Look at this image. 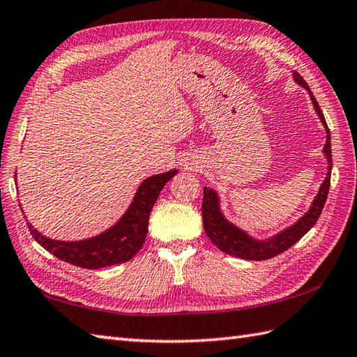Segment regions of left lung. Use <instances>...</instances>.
<instances>
[{
  "label": "left lung",
  "instance_id": "8db88e82",
  "mask_svg": "<svg viewBox=\"0 0 357 357\" xmlns=\"http://www.w3.org/2000/svg\"><path fill=\"white\" fill-rule=\"evenodd\" d=\"M293 78L299 86L304 87L310 93V98H312V101H313V107L317 113V116H319L322 121L325 132H327V141H325V146H324V155L328 161L327 176H325L319 192H317L316 198L312 202V207L308 208L307 213L302 216L299 221H296L293 225L288 227V229L279 231L278 234H275V236L264 239V241H257V239L252 238L248 233L238 229V227L233 225L230 221H227L222 215L221 208H219L218 193L213 190V188L204 187V199H202L204 230H206L207 236L211 239V242H213V244L219 250H222V252L227 255L241 257V259L264 261V259H270V257H275L279 253L285 252V250L294 245L296 242L304 236V234L316 224V221L319 219V216L322 213L325 201H327L328 190H330L331 167H333L330 130H328L327 123H325L324 113L319 107V104H317L316 98L313 96L312 90H310L305 79L302 78L298 72H293Z\"/></svg>",
  "mask_w": 357,
  "mask_h": 357
}]
</instances>
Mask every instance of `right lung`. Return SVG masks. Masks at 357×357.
Masks as SVG:
<instances>
[{
	"mask_svg": "<svg viewBox=\"0 0 357 357\" xmlns=\"http://www.w3.org/2000/svg\"><path fill=\"white\" fill-rule=\"evenodd\" d=\"M178 173L170 170L144 179L119 221L109 230L82 241H55L44 236L32 224L27 227L43 248L64 262L81 268L98 270L130 261L139 252L149 231V216L164 185ZM17 178V176H15Z\"/></svg>",
	"mask_w": 357,
	"mask_h": 357,
	"instance_id": "add662e5",
	"label": "right lung"
}]
</instances>
